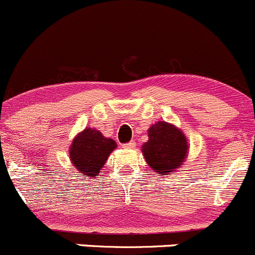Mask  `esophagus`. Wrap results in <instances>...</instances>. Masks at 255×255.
Listing matches in <instances>:
<instances>
[{"label": "esophagus", "instance_id": "esophagus-1", "mask_svg": "<svg viewBox=\"0 0 255 255\" xmlns=\"http://www.w3.org/2000/svg\"><path fill=\"white\" fill-rule=\"evenodd\" d=\"M136 146H137V143H136L135 141H131V142H128V143H125L124 146H123V148L133 149V148H136Z\"/></svg>", "mask_w": 255, "mask_h": 255}]
</instances>
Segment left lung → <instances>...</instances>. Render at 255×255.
<instances>
[{"label": "left lung", "mask_w": 255, "mask_h": 255, "mask_svg": "<svg viewBox=\"0 0 255 255\" xmlns=\"http://www.w3.org/2000/svg\"><path fill=\"white\" fill-rule=\"evenodd\" d=\"M147 132L148 141L142 144V154L155 174L171 175L183 165L188 143L181 128L161 120L150 125Z\"/></svg>", "instance_id": "obj_1"}]
</instances>
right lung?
<instances>
[{"label": "right lung", "mask_w": 255, "mask_h": 255, "mask_svg": "<svg viewBox=\"0 0 255 255\" xmlns=\"http://www.w3.org/2000/svg\"><path fill=\"white\" fill-rule=\"evenodd\" d=\"M117 148V142L102 135L100 130L84 128L73 138L69 148L70 163L86 179L98 176L101 168L108 160L111 153Z\"/></svg>", "instance_id": "1"}]
</instances>
